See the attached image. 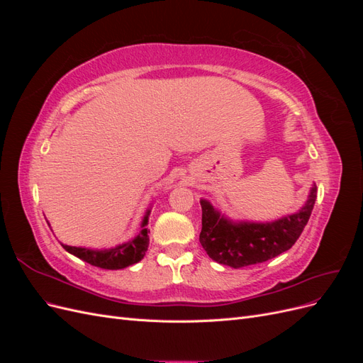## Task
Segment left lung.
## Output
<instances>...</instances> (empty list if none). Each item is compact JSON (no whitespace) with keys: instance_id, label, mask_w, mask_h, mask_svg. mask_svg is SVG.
I'll list each match as a JSON object with an SVG mask.
<instances>
[{"instance_id":"8db88e82","label":"left lung","mask_w":363,"mask_h":363,"mask_svg":"<svg viewBox=\"0 0 363 363\" xmlns=\"http://www.w3.org/2000/svg\"><path fill=\"white\" fill-rule=\"evenodd\" d=\"M316 201V184H312L306 203L298 211L274 221H235L206 199H201L200 244L208 257L232 268L267 262L288 251L300 238Z\"/></svg>"}]
</instances>
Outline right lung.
<instances>
[{"label":"right lung","instance_id":"1","mask_svg":"<svg viewBox=\"0 0 363 363\" xmlns=\"http://www.w3.org/2000/svg\"><path fill=\"white\" fill-rule=\"evenodd\" d=\"M150 212L151 208H148L144 215V219H142L139 233L124 244H119L112 248H101V250L72 247V245H65V244H62V247L68 252H71V255H74L75 257H79L87 263H91V265L103 268V269H123L130 265H135V263L144 259L145 252L148 250L150 230L147 228V225H148Z\"/></svg>","mask_w":363,"mask_h":363}]
</instances>
